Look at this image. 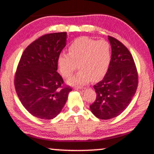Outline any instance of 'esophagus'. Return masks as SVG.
Listing matches in <instances>:
<instances>
[{
  "label": "esophagus",
  "mask_w": 154,
  "mask_h": 154,
  "mask_svg": "<svg viewBox=\"0 0 154 154\" xmlns=\"http://www.w3.org/2000/svg\"><path fill=\"white\" fill-rule=\"evenodd\" d=\"M75 90L80 91H82V92H84V91H85L86 88H77V87H76L75 88Z\"/></svg>",
  "instance_id": "1"
}]
</instances>
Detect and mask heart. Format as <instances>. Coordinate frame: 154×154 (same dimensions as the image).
<instances>
[{
	"label": "heart",
	"instance_id": "heart-1",
	"mask_svg": "<svg viewBox=\"0 0 154 154\" xmlns=\"http://www.w3.org/2000/svg\"><path fill=\"white\" fill-rule=\"evenodd\" d=\"M68 51L60 54L57 60L60 74L66 78L72 76L77 64L80 69L67 81L69 85H85L91 80H99L107 73L111 60V47L107 41L81 36L72 42Z\"/></svg>",
	"mask_w": 154,
	"mask_h": 154
}]
</instances>
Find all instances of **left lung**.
Returning a JSON list of instances; mask_svg holds the SVG:
<instances>
[{
    "mask_svg": "<svg viewBox=\"0 0 154 154\" xmlns=\"http://www.w3.org/2000/svg\"><path fill=\"white\" fill-rule=\"evenodd\" d=\"M112 49L109 68L103 80L94 86L96 101L90 106L96 118L108 120L119 116L136 93L138 76L134 59L116 38L108 37Z\"/></svg>",
    "mask_w": 154,
    "mask_h": 154,
    "instance_id": "1",
    "label": "left lung"
}]
</instances>
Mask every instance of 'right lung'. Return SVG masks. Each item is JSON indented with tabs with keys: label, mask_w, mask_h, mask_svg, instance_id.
<instances>
[{
	"label": "right lung",
	"mask_w": 154,
	"mask_h": 154,
	"mask_svg": "<svg viewBox=\"0 0 154 154\" xmlns=\"http://www.w3.org/2000/svg\"><path fill=\"white\" fill-rule=\"evenodd\" d=\"M66 38V32L40 37L25 49L18 64L16 92L25 109L40 119L56 117L72 91L69 87L60 88L63 80L57 72V60Z\"/></svg>",
	"instance_id": "obj_1"
}]
</instances>
